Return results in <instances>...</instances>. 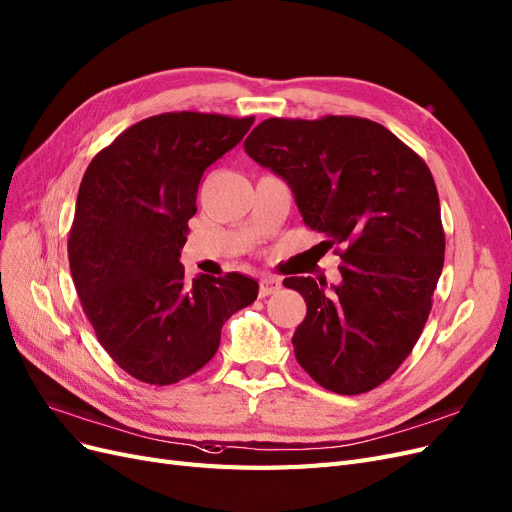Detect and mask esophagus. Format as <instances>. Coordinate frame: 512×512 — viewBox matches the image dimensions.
<instances>
[{
	"instance_id": "obj_1",
	"label": "esophagus",
	"mask_w": 512,
	"mask_h": 512,
	"mask_svg": "<svg viewBox=\"0 0 512 512\" xmlns=\"http://www.w3.org/2000/svg\"><path fill=\"white\" fill-rule=\"evenodd\" d=\"M279 288H281L279 279L264 277V279H260V288H258V294H260V298H264V296H269V294H275Z\"/></svg>"
}]
</instances>
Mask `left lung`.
<instances>
[{
    "mask_svg": "<svg viewBox=\"0 0 512 512\" xmlns=\"http://www.w3.org/2000/svg\"><path fill=\"white\" fill-rule=\"evenodd\" d=\"M245 152L290 186L303 222L343 245L341 284L288 277L307 315L294 356L334 394H364L407 358L432 309L445 231L432 173L379 122L356 116L269 118Z\"/></svg>",
    "mask_w": 512,
    "mask_h": 512,
    "instance_id": "1",
    "label": "left lung"
}]
</instances>
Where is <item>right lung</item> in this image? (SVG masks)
Wrapping results in <instances>:
<instances>
[{
	"instance_id": "right-lung-1",
	"label": "right lung",
	"mask_w": 512,
	"mask_h": 512,
	"mask_svg": "<svg viewBox=\"0 0 512 512\" xmlns=\"http://www.w3.org/2000/svg\"><path fill=\"white\" fill-rule=\"evenodd\" d=\"M252 125L254 116H150L84 173L69 269L99 343L139 381L171 385L197 373L216 356L228 317L256 301V279L226 273L188 284L180 262L203 171Z\"/></svg>"
}]
</instances>
